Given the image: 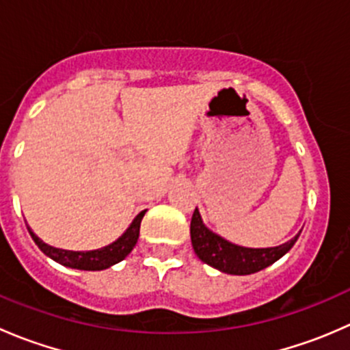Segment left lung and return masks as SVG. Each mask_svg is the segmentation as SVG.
Returning a JSON list of instances; mask_svg holds the SVG:
<instances>
[{
	"mask_svg": "<svg viewBox=\"0 0 350 350\" xmlns=\"http://www.w3.org/2000/svg\"><path fill=\"white\" fill-rule=\"evenodd\" d=\"M189 232H191V243L195 254L204 264L221 271V273L235 274V276H245V274H254L257 271L266 269L267 266L281 259L295 245L299 234H301L299 232L291 241L281 243L278 247H266V249L242 247L211 232L201 220L198 208L193 213Z\"/></svg>",
	"mask_w": 350,
	"mask_h": 350,
	"instance_id": "left-lung-1",
	"label": "left lung"
}]
</instances>
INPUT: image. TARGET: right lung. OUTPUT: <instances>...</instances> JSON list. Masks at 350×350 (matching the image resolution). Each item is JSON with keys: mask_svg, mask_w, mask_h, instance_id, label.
Here are the masks:
<instances>
[{"mask_svg": "<svg viewBox=\"0 0 350 350\" xmlns=\"http://www.w3.org/2000/svg\"><path fill=\"white\" fill-rule=\"evenodd\" d=\"M146 210L140 211L133 221L130 224V227L123 232L122 237L116 239L115 242H111L107 247H101L96 250H66V249H57V247H52L49 243L37 237V235L31 232V228L28 227L31 239L37 243L38 249L45 254L47 257L54 259L55 262L62 264L66 267H72V269H81V271H103L111 267L113 264L120 262V260L125 259L132 249L135 247L137 241H139L140 234V221H142Z\"/></svg>", "mask_w": 350, "mask_h": 350, "instance_id": "add662e5", "label": "right lung"}]
</instances>
